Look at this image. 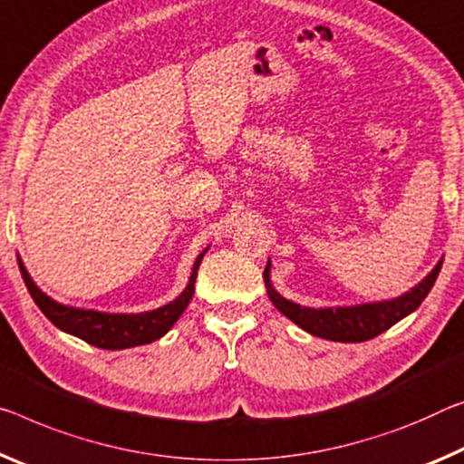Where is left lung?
Instances as JSON below:
<instances>
[{
  "label": "left lung",
  "instance_id": "8db88e82",
  "mask_svg": "<svg viewBox=\"0 0 464 464\" xmlns=\"http://www.w3.org/2000/svg\"><path fill=\"white\" fill-rule=\"evenodd\" d=\"M442 262L444 260H440L421 283L402 293L401 297L349 307H320V310H315V307H304L285 299L270 283V260L264 268V283H266L268 297L276 310L285 314L291 322H295L299 328H304L305 333L334 343H363L382 334L421 305V301L428 297L433 283H436Z\"/></svg>",
  "mask_w": 464,
  "mask_h": 464
}]
</instances>
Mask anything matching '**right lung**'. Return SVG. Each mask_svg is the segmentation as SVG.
Here are the masks:
<instances>
[{
	"mask_svg": "<svg viewBox=\"0 0 464 464\" xmlns=\"http://www.w3.org/2000/svg\"><path fill=\"white\" fill-rule=\"evenodd\" d=\"M204 254L206 249L196 258L188 286L183 289L179 297H175L171 304H167L163 307H157V310L142 314H105L57 304L55 299L45 295V293L34 285L31 275H28V270L24 268V264H22L20 256L18 266L22 272V278H24L26 289L34 299V304L39 305V310L45 314L57 328L72 336L82 338L84 343L94 344V347L99 349L120 351L138 347V344H149L152 341H157V338L165 336L169 330H171V326L179 320V315L186 310L189 299L194 295V283Z\"/></svg>",
	"mask_w": 464,
	"mask_h": 464,
	"instance_id": "obj_1",
	"label": "right lung"
}]
</instances>
